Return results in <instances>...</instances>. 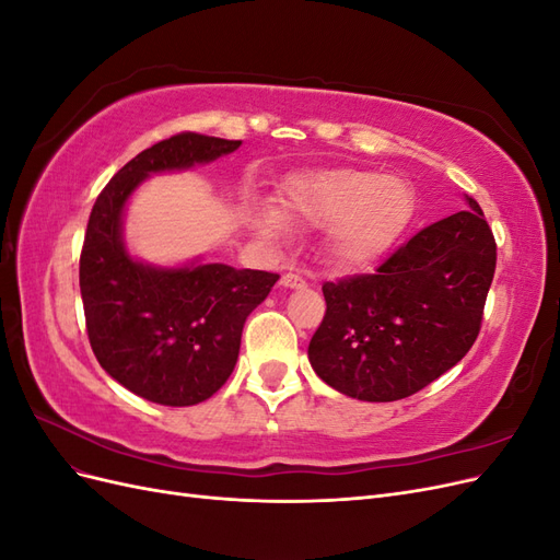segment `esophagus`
Here are the masks:
<instances>
[{"label": "esophagus", "mask_w": 560, "mask_h": 560, "mask_svg": "<svg viewBox=\"0 0 560 560\" xmlns=\"http://www.w3.org/2000/svg\"><path fill=\"white\" fill-rule=\"evenodd\" d=\"M280 284L287 287V290H294V287H303V284H306V280H303L299 273H284V276L280 278Z\"/></svg>", "instance_id": "34e87169"}]
</instances>
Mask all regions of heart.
<instances>
[{"label": "heart", "instance_id": "obj_1", "mask_svg": "<svg viewBox=\"0 0 560 560\" xmlns=\"http://www.w3.org/2000/svg\"><path fill=\"white\" fill-rule=\"evenodd\" d=\"M284 214L296 222L329 229V254L343 268H364L393 247L416 212V194L401 177L376 171H322L294 177L284 189ZM264 231H282L264 217Z\"/></svg>", "mask_w": 560, "mask_h": 560}]
</instances>
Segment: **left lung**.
<instances>
[{
	"mask_svg": "<svg viewBox=\"0 0 560 560\" xmlns=\"http://www.w3.org/2000/svg\"><path fill=\"white\" fill-rule=\"evenodd\" d=\"M418 231L376 268L322 284L315 374L362 401L416 395L460 362L481 329L498 247L479 202Z\"/></svg>",
	"mask_w": 560,
	"mask_h": 560,
	"instance_id": "1",
	"label": "left lung"
}]
</instances>
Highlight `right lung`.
I'll use <instances>...</instances> for the list:
<instances>
[{
  "label": "right lung",
  "mask_w": 560,
  "mask_h": 560,
  "mask_svg": "<svg viewBox=\"0 0 560 560\" xmlns=\"http://www.w3.org/2000/svg\"><path fill=\"white\" fill-rule=\"evenodd\" d=\"M241 140L179 132L128 161L97 196L79 259L89 341L107 374L163 406L212 397L238 362L247 315L278 273L226 264L177 268L132 259L124 245V208L149 175L186 171L231 154Z\"/></svg>",
  "instance_id": "right-lung-1"
}]
</instances>
